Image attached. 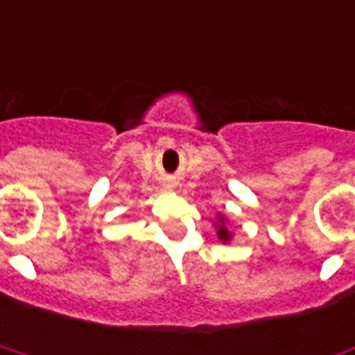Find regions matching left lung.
Returning a JSON list of instances; mask_svg holds the SVG:
<instances>
[{"mask_svg": "<svg viewBox=\"0 0 355 355\" xmlns=\"http://www.w3.org/2000/svg\"><path fill=\"white\" fill-rule=\"evenodd\" d=\"M218 237L222 239V241H230V233H227V230H225V227H220V230H218Z\"/></svg>", "mask_w": 355, "mask_h": 355, "instance_id": "obj_1", "label": "left lung"}]
</instances>
